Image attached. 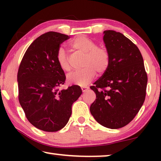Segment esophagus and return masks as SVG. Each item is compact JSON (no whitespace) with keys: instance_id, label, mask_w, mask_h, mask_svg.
Instances as JSON below:
<instances>
[{"instance_id":"esophagus-1","label":"esophagus","mask_w":161,"mask_h":161,"mask_svg":"<svg viewBox=\"0 0 161 161\" xmlns=\"http://www.w3.org/2000/svg\"><path fill=\"white\" fill-rule=\"evenodd\" d=\"M88 89H89V87H87V86H82V87H81V89H82L83 92H85Z\"/></svg>"}]
</instances>
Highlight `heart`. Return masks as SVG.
<instances>
[{
	"mask_svg": "<svg viewBox=\"0 0 161 161\" xmlns=\"http://www.w3.org/2000/svg\"><path fill=\"white\" fill-rule=\"evenodd\" d=\"M70 45L75 51L85 54V58L83 64L84 67L67 75V79L69 83L84 86L93 80L96 72L103 74L108 69L110 64L108 53L104 48L97 47L95 42L80 36L76 37ZM56 60L61 69L69 71V61L63 47H60L57 51Z\"/></svg>",
	"mask_w": 161,
	"mask_h": 161,
	"instance_id": "1",
	"label": "heart"
}]
</instances>
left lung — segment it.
Instances as JSON below:
<instances>
[{
	"label": "left lung",
	"instance_id": "obj_1",
	"mask_svg": "<svg viewBox=\"0 0 161 161\" xmlns=\"http://www.w3.org/2000/svg\"><path fill=\"white\" fill-rule=\"evenodd\" d=\"M103 34L110 64L90 87L96 94L90 112L99 124L118 129L129 124L143 105L147 75L135 44L115 31H105Z\"/></svg>",
	"mask_w": 161,
	"mask_h": 161
}]
</instances>
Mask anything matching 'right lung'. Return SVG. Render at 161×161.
Masks as SVG:
<instances>
[{"label": "right lung", "instance_id": "1", "mask_svg": "<svg viewBox=\"0 0 161 161\" xmlns=\"http://www.w3.org/2000/svg\"><path fill=\"white\" fill-rule=\"evenodd\" d=\"M67 35L50 31L36 38L26 50L17 73L19 102L26 118L36 128L56 132L67 124L72 105L82 94L79 86L67 89L56 53Z\"/></svg>", "mask_w": 161, "mask_h": 161}]
</instances>
